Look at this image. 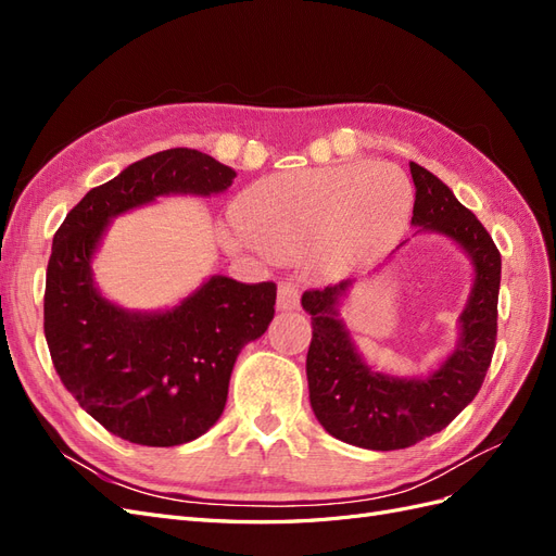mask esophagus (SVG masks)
<instances>
[{
    "label": "esophagus",
    "mask_w": 556,
    "mask_h": 556,
    "mask_svg": "<svg viewBox=\"0 0 556 556\" xmlns=\"http://www.w3.org/2000/svg\"><path fill=\"white\" fill-rule=\"evenodd\" d=\"M299 285L292 278H285L278 285V308L280 311H292L299 306Z\"/></svg>",
    "instance_id": "34e87169"
}]
</instances>
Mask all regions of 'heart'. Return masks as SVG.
Returning <instances> with one entry per match:
<instances>
[{
  "label": "heart",
  "instance_id": "heart-1",
  "mask_svg": "<svg viewBox=\"0 0 556 556\" xmlns=\"http://www.w3.org/2000/svg\"><path fill=\"white\" fill-rule=\"evenodd\" d=\"M413 188L394 166L350 162L327 169L266 176L241 194L237 241L276 257H292L333 229L343 239L394 243L408 227Z\"/></svg>",
  "mask_w": 556,
  "mask_h": 556
}]
</instances>
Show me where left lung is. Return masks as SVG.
I'll use <instances>...</instances> for the list:
<instances>
[{
	"instance_id": "8db88e82",
	"label": "left lung",
	"mask_w": 556,
	"mask_h": 556,
	"mask_svg": "<svg viewBox=\"0 0 556 556\" xmlns=\"http://www.w3.org/2000/svg\"><path fill=\"white\" fill-rule=\"evenodd\" d=\"M415 182L413 225L457 241L476 264V282L462 313V341L439 371L425 380L376 374L352 348L336 315L350 280L306 290L301 306L311 315L306 357L311 406L333 439L366 450L410 447L443 431L480 392L496 348L501 252L482 223L454 199L443 180L410 162Z\"/></svg>"
}]
</instances>
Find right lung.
Segmentation results:
<instances>
[{
	"instance_id": "1",
	"label": "right lung",
	"mask_w": 556,
	"mask_h": 556,
	"mask_svg": "<svg viewBox=\"0 0 556 556\" xmlns=\"http://www.w3.org/2000/svg\"><path fill=\"white\" fill-rule=\"evenodd\" d=\"M237 172L172 148L92 188L55 231L43 333L66 392L113 435L172 447L206 433L227 403L233 362L276 313V282L213 276L166 313H127L94 290L90 260L113 215L160 194L227 190Z\"/></svg>"
}]
</instances>
